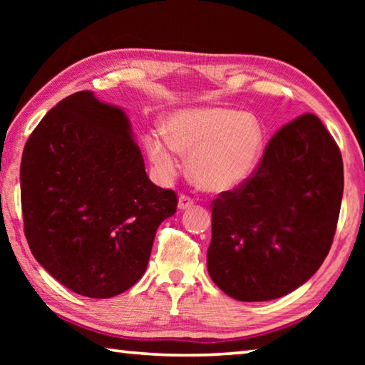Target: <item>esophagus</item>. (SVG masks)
Wrapping results in <instances>:
<instances>
[{"instance_id":"34e87169","label":"esophagus","mask_w":365,"mask_h":365,"mask_svg":"<svg viewBox=\"0 0 365 365\" xmlns=\"http://www.w3.org/2000/svg\"><path fill=\"white\" fill-rule=\"evenodd\" d=\"M193 202H195V200L188 195L178 196V209H188L193 206Z\"/></svg>"}]
</instances>
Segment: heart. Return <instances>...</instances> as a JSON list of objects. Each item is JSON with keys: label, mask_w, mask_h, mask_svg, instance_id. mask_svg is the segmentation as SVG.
Segmentation results:
<instances>
[{"label": "heart", "mask_w": 365, "mask_h": 365, "mask_svg": "<svg viewBox=\"0 0 365 365\" xmlns=\"http://www.w3.org/2000/svg\"><path fill=\"white\" fill-rule=\"evenodd\" d=\"M165 132L148 135L150 159L163 177L178 170V153L191 154L190 174L201 188H237L255 170L265 145V132L255 115L220 106L188 108L172 114Z\"/></svg>", "instance_id": "heart-1"}]
</instances>
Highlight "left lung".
Returning a JSON list of instances; mask_svg holds the SVG:
<instances>
[{"instance_id":"8db88e82","label":"left lung","mask_w":365,"mask_h":365,"mask_svg":"<svg viewBox=\"0 0 365 365\" xmlns=\"http://www.w3.org/2000/svg\"><path fill=\"white\" fill-rule=\"evenodd\" d=\"M343 185L341 153L317 115L283 125L252 174L212 201V282L245 302L301 287L329 255Z\"/></svg>"}]
</instances>
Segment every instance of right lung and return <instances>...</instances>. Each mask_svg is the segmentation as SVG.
I'll list each match as a JSON object with an SVG mask.
<instances>
[{
	"mask_svg": "<svg viewBox=\"0 0 365 365\" xmlns=\"http://www.w3.org/2000/svg\"><path fill=\"white\" fill-rule=\"evenodd\" d=\"M21 202L36 261L73 293L104 299L141 279L158 227L178 200L148 178L123 110L85 90L30 133Z\"/></svg>",
	"mask_w": 365,
	"mask_h": 365,
	"instance_id": "right-lung-1",
	"label": "right lung"
}]
</instances>
